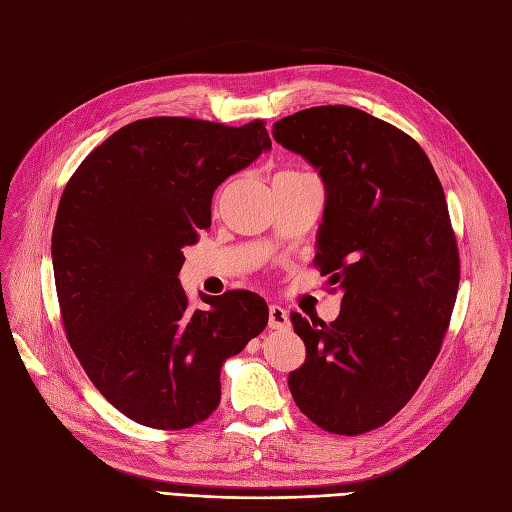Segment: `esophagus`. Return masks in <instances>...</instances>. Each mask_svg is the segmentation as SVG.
Returning a JSON list of instances; mask_svg holds the SVG:
<instances>
[{
  "mask_svg": "<svg viewBox=\"0 0 512 512\" xmlns=\"http://www.w3.org/2000/svg\"><path fill=\"white\" fill-rule=\"evenodd\" d=\"M288 314L286 309L280 305H271L269 307V327L271 329H286L288 327Z\"/></svg>",
  "mask_w": 512,
  "mask_h": 512,
  "instance_id": "esophagus-1",
  "label": "esophagus"
}]
</instances>
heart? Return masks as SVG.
Returning <instances> with one entry per match:
<instances>
[{
	"label": "heart",
	"mask_w": 512,
	"mask_h": 512,
	"mask_svg": "<svg viewBox=\"0 0 512 512\" xmlns=\"http://www.w3.org/2000/svg\"><path fill=\"white\" fill-rule=\"evenodd\" d=\"M282 175H292V173H282Z\"/></svg>",
	"instance_id": "1"
}]
</instances>
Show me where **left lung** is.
Masks as SVG:
<instances>
[{
  "instance_id": "1",
  "label": "left lung",
  "mask_w": 512,
  "mask_h": 512,
  "mask_svg": "<svg viewBox=\"0 0 512 512\" xmlns=\"http://www.w3.org/2000/svg\"><path fill=\"white\" fill-rule=\"evenodd\" d=\"M324 183L314 265L342 290L333 322H290L307 350L294 404L324 431L359 436L404 408L442 348L459 250L442 183L406 132L354 106H312L273 123Z\"/></svg>"
}]
</instances>
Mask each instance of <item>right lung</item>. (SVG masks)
Masks as SVG:
<instances>
[{"label":"right lung","mask_w":512,"mask_h":512,"mask_svg":"<svg viewBox=\"0 0 512 512\" xmlns=\"http://www.w3.org/2000/svg\"><path fill=\"white\" fill-rule=\"evenodd\" d=\"M269 149L262 119H138L91 151L61 194L51 254L66 337L136 423H203L220 404L224 361L267 327L258 294H200L209 307L196 309L177 275L183 247L211 226L218 185Z\"/></svg>","instance_id":"add662e5"}]
</instances>
